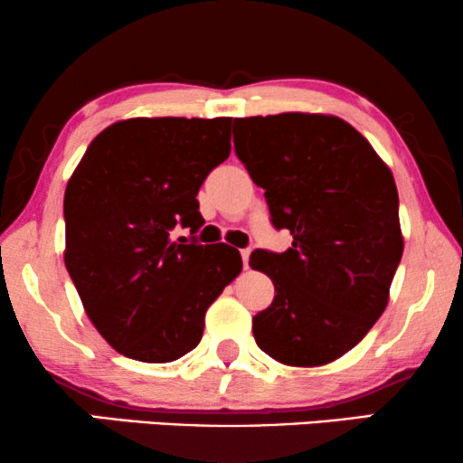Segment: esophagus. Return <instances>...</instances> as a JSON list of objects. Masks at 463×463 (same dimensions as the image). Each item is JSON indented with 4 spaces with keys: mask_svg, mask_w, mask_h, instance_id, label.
Here are the masks:
<instances>
[{
    "mask_svg": "<svg viewBox=\"0 0 463 463\" xmlns=\"http://www.w3.org/2000/svg\"><path fill=\"white\" fill-rule=\"evenodd\" d=\"M240 255H242L244 268H249V257H250V249H242V250H240Z\"/></svg>",
    "mask_w": 463,
    "mask_h": 463,
    "instance_id": "34e87169",
    "label": "esophagus"
}]
</instances>
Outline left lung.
Wrapping results in <instances>:
<instances>
[{"label": "left lung", "mask_w": 463, "mask_h": 463, "mask_svg": "<svg viewBox=\"0 0 463 463\" xmlns=\"http://www.w3.org/2000/svg\"><path fill=\"white\" fill-rule=\"evenodd\" d=\"M233 145L265 189L284 252L249 265L274 282L252 318L257 345L288 366H322L352 350L383 314L402 257L398 192L371 143L341 118L278 113L238 118Z\"/></svg>", "instance_id": "8db88e82"}]
</instances>
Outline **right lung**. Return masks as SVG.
Listing matches in <instances>:
<instances>
[{"mask_svg": "<svg viewBox=\"0 0 463 463\" xmlns=\"http://www.w3.org/2000/svg\"><path fill=\"white\" fill-rule=\"evenodd\" d=\"M232 118H132L88 145L65 189V265L113 350L173 363L200 344L211 303L242 271L230 244L170 232L204 223L195 200L232 151Z\"/></svg>", "mask_w": 463, "mask_h": 463, "instance_id": "obj_1", "label": "right lung"}]
</instances>
